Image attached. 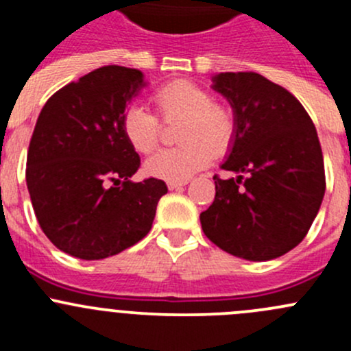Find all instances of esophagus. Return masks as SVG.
I'll return each mask as SVG.
<instances>
[{"label":"esophagus","instance_id":"1","mask_svg":"<svg viewBox=\"0 0 351 351\" xmlns=\"http://www.w3.org/2000/svg\"><path fill=\"white\" fill-rule=\"evenodd\" d=\"M186 180H183V182H168V189L169 190H178V189H182V186H185L186 185Z\"/></svg>","mask_w":351,"mask_h":351}]
</instances>
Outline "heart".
Masks as SVG:
<instances>
[{
	"label": "heart",
	"mask_w": 351,
	"mask_h": 351,
	"mask_svg": "<svg viewBox=\"0 0 351 351\" xmlns=\"http://www.w3.org/2000/svg\"><path fill=\"white\" fill-rule=\"evenodd\" d=\"M154 104L162 119H182L178 141L182 146L161 149L144 162L149 176L183 182L210 165L212 153L224 154L236 136V119L229 107L212 101L210 93L186 80L165 84L154 93ZM122 130L130 146L151 153L161 137V125L141 105H130L122 115Z\"/></svg>",
	"instance_id": "b5f03b06"
}]
</instances>
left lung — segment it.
Instances as JSON below:
<instances>
[{
  "label": "left lung",
  "mask_w": 351,
  "mask_h": 351,
  "mask_svg": "<svg viewBox=\"0 0 351 351\" xmlns=\"http://www.w3.org/2000/svg\"><path fill=\"white\" fill-rule=\"evenodd\" d=\"M212 90L231 105L236 136L215 180L202 229L229 254L268 261L306 238L326 180L316 127L300 101L258 73H219ZM247 178L242 180V176Z\"/></svg>",
  "instance_id": "left-lung-1"
}]
</instances>
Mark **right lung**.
Segmentation results:
<instances>
[{
  "mask_svg": "<svg viewBox=\"0 0 351 351\" xmlns=\"http://www.w3.org/2000/svg\"><path fill=\"white\" fill-rule=\"evenodd\" d=\"M146 84L139 69L98 67L52 95L38 115L28 193L44 234L71 256L104 260L134 246L168 192L162 180H130L141 159L122 115Z\"/></svg>",
  "mask_w": 351,
  "mask_h": 351,
  "instance_id": "obj_1",
  "label": "right lung"
}]
</instances>
